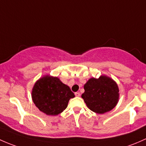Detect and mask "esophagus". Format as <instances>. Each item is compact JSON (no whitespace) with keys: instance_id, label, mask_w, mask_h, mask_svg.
<instances>
[{"instance_id":"esophagus-1","label":"esophagus","mask_w":146,"mask_h":146,"mask_svg":"<svg viewBox=\"0 0 146 146\" xmlns=\"http://www.w3.org/2000/svg\"><path fill=\"white\" fill-rule=\"evenodd\" d=\"M75 96H76V97H79V96H81V94H80V93H79V92H76V93H75Z\"/></svg>"}]
</instances>
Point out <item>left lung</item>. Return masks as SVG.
<instances>
[{
    "instance_id": "obj_1",
    "label": "left lung",
    "mask_w": 146,
    "mask_h": 146,
    "mask_svg": "<svg viewBox=\"0 0 146 146\" xmlns=\"http://www.w3.org/2000/svg\"><path fill=\"white\" fill-rule=\"evenodd\" d=\"M84 90L82 98L87 107L98 114L109 112L118 102L117 84L108 76H101L99 79L91 78L84 85Z\"/></svg>"
}]
</instances>
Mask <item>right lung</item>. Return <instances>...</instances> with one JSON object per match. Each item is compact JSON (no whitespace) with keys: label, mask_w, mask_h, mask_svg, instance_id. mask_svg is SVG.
<instances>
[{"label":"right lung","mask_w":146,"mask_h":146,"mask_svg":"<svg viewBox=\"0 0 146 146\" xmlns=\"http://www.w3.org/2000/svg\"><path fill=\"white\" fill-rule=\"evenodd\" d=\"M74 94L58 77L46 76L37 81L32 90V100L39 110L57 115L66 109Z\"/></svg>","instance_id":"1"}]
</instances>
